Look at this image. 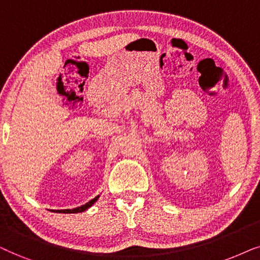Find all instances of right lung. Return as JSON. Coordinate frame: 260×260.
I'll return each instance as SVG.
<instances>
[{
	"mask_svg": "<svg viewBox=\"0 0 260 260\" xmlns=\"http://www.w3.org/2000/svg\"><path fill=\"white\" fill-rule=\"evenodd\" d=\"M100 196H96L95 199H92L91 201H89L88 203H85V205H83L81 207H78V208H74V209H63V210H55V212L58 213H65V214H71V213H82L84 212V210H86L88 208H90L94 203L96 202V201L99 200Z\"/></svg>",
	"mask_w": 260,
	"mask_h": 260,
	"instance_id": "right-lung-1",
	"label": "right lung"
}]
</instances>
